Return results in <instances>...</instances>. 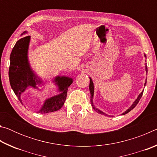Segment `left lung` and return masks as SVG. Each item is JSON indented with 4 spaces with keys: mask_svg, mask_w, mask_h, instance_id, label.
<instances>
[{
    "mask_svg": "<svg viewBox=\"0 0 157 157\" xmlns=\"http://www.w3.org/2000/svg\"><path fill=\"white\" fill-rule=\"evenodd\" d=\"M145 55V57H146V55ZM145 71H146V73H147V63H145ZM89 79H90L89 91H90V93H91V106H92L93 109H94L95 111H96L97 113H98L103 114V115H105V116H108L107 114H106V113H105L104 112H102V111H100V109H98V108H96V107H95V106H94V102H93V98H94V82H93V81H92V79H91V78H89ZM146 82H147V78H146V79H145V84H144L145 86L146 85ZM143 91H144V90H143ZM143 91L139 95V96H138L137 99L134 101V103H133V104L132 105L131 107H130L127 111H124V113H122V115H124V114H126V113H127L128 112H129L130 111H132V110L133 109H134L135 107H136V105L138 104V103H139L140 99V98H141V97H142L143 94Z\"/></svg>",
    "mask_w": 157,
    "mask_h": 157,
    "instance_id": "1",
    "label": "left lung"
}]
</instances>
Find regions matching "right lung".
<instances>
[{
    "mask_svg": "<svg viewBox=\"0 0 157 157\" xmlns=\"http://www.w3.org/2000/svg\"><path fill=\"white\" fill-rule=\"evenodd\" d=\"M25 33L24 32L23 34ZM30 41V36H25L17 41L13 48L10 58V85L21 103V95L28 87L38 89L36 84L40 85L43 83L41 78L34 73L29 63L28 53ZM53 82L58 86V91L62 93L45 100L44 105L38 111L39 113H47L60 109L64 104L68 86L73 83V79L66 76H57Z\"/></svg>",
    "mask_w": 157,
    "mask_h": 157,
    "instance_id": "1",
    "label": "right lung"
}]
</instances>
